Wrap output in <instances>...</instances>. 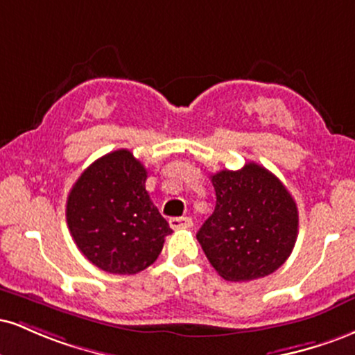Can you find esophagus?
<instances>
[{"label": "esophagus", "mask_w": 355, "mask_h": 355, "mask_svg": "<svg viewBox=\"0 0 355 355\" xmlns=\"http://www.w3.org/2000/svg\"><path fill=\"white\" fill-rule=\"evenodd\" d=\"M193 225V222H191L190 217H173L170 218V227L172 229H190V227Z\"/></svg>", "instance_id": "1"}]
</instances>
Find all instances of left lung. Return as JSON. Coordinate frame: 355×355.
<instances>
[{"label": "left lung", "instance_id": "left-lung-1", "mask_svg": "<svg viewBox=\"0 0 355 355\" xmlns=\"http://www.w3.org/2000/svg\"><path fill=\"white\" fill-rule=\"evenodd\" d=\"M217 195L214 214L197 240L211 267L230 282H248L275 272L295 245L297 203L285 185L263 166L211 175Z\"/></svg>", "mask_w": 355, "mask_h": 355}]
</instances>
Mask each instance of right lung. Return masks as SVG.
<instances>
[{
    "label": "right lung",
    "instance_id": "add662e5",
    "mask_svg": "<svg viewBox=\"0 0 355 355\" xmlns=\"http://www.w3.org/2000/svg\"><path fill=\"white\" fill-rule=\"evenodd\" d=\"M146 168L130 150H115L80 175L67 200L68 229L93 266L132 275L160 255L168 222L150 200Z\"/></svg>",
    "mask_w": 355,
    "mask_h": 355
}]
</instances>
